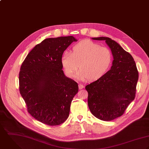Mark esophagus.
<instances>
[{
    "mask_svg": "<svg viewBox=\"0 0 149 149\" xmlns=\"http://www.w3.org/2000/svg\"><path fill=\"white\" fill-rule=\"evenodd\" d=\"M78 86H79V89H83V88H84V86L82 84H79Z\"/></svg>",
    "mask_w": 149,
    "mask_h": 149,
    "instance_id": "1",
    "label": "esophagus"
}]
</instances>
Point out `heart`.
I'll use <instances>...</instances> for the list:
<instances>
[{
    "label": "heart",
    "instance_id": "heart-1",
    "mask_svg": "<svg viewBox=\"0 0 149 149\" xmlns=\"http://www.w3.org/2000/svg\"><path fill=\"white\" fill-rule=\"evenodd\" d=\"M112 60V52L108 48L84 40L72 47L71 54L65 52L63 54L61 63L68 77H74L79 66L77 77L80 79L94 81L104 75Z\"/></svg>",
    "mask_w": 149,
    "mask_h": 149
}]
</instances>
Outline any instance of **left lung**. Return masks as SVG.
Here are the masks:
<instances>
[{
    "mask_svg": "<svg viewBox=\"0 0 149 149\" xmlns=\"http://www.w3.org/2000/svg\"><path fill=\"white\" fill-rule=\"evenodd\" d=\"M105 40L113 56L110 70L86 86L88 106L91 113L103 121L122 116L134 100L139 74L135 61L118 42L109 37L92 38Z\"/></svg>",
    "mask_w": 149,
    "mask_h": 149,
    "instance_id": "8db88e82",
    "label": "left lung"
}]
</instances>
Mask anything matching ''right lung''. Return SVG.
Instances as JSON below:
<instances>
[{
    "mask_svg": "<svg viewBox=\"0 0 149 149\" xmlns=\"http://www.w3.org/2000/svg\"><path fill=\"white\" fill-rule=\"evenodd\" d=\"M77 41L71 36L45 39L33 48L21 66L20 94L30 115L45 124L64 123L78 91V84L65 76L61 63L64 51Z\"/></svg>",
    "mask_w": 149,
    "mask_h": 149,
    "instance_id": "1",
    "label": "right lung"
}]
</instances>
